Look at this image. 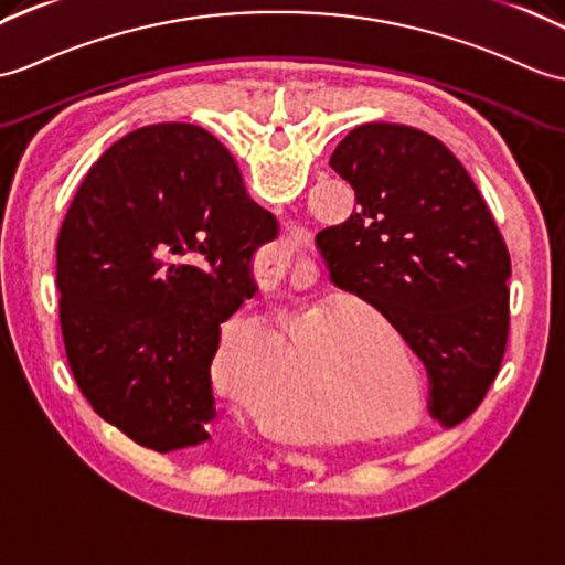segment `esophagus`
<instances>
[{
  "label": "esophagus",
  "mask_w": 565,
  "mask_h": 565,
  "mask_svg": "<svg viewBox=\"0 0 565 565\" xmlns=\"http://www.w3.org/2000/svg\"><path fill=\"white\" fill-rule=\"evenodd\" d=\"M277 277H279V269H277ZM281 279V277H279ZM274 284H277V279H274Z\"/></svg>",
  "instance_id": "esophagus-1"
}]
</instances>
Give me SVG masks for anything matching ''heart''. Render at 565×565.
Instances as JSON below:
<instances>
[{
  "mask_svg": "<svg viewBox=\"0 0 565 565\" xmlns=\"http://www.w3.org/2000/svg\"><path fill=\"white\" fill-rule=\"evenodd\" d=\"M327 322H330L327 318L315 320L310 332L322 330ZM322 359L324 383L339 399L385 404L397 392L387 373L380 371L375 359L369 356V351H359L356 347H332V351H324ZM300 361L303 356H296V369H300ZM226 377L235 392L250 395L257 385V363L243 353H231L226 359Z\"/></svg>",
  "mask_w": 565,
  "mask_h": 565,
  "instance_id": "obj_1",
  "label": "heart"
}]
</instances>
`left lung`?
Instances as JSON below:
<instances>
[{"label": "left lung", "instance_id": "left-lung-1", "mask_svg": "<svg viewBox=\"0 0 565 565\" xmlns=\"http://www.w3.org/2000/svg\"><path fill=\"white\" fill-rule=\"evenodd\" d=\"M330 166L356 212L318 233L334 286L395 324L428 373V412L455 426L501 371L510 255L462 163L422 129L353 127Z\"/></svg>", "mask_w": 565, "mask_h": 565}]
</instances>
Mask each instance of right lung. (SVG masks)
<instances>
[{
	"instance_id": "right-lung-1",
	"label": "right lung",
	"mask_w": 565,
	"mask_h": 565,
	"mask_svg": "<svg viewBox=\"0 0 565 565\" xmlns=\"http://www.w3.org/2000/svg\"><path fill=\"white\" fill-rule=\"evenodd\" d=\"M277 218L206 129H135L90 166L57 238L60 324L82 395L156 452L212 440L221 322L257 291Z\"/></svg>"
}]
</instances>
